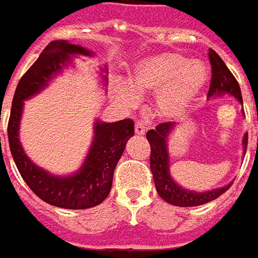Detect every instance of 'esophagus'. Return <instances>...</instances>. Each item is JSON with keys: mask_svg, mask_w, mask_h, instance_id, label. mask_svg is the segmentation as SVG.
I'll list each match as a JSON object with an SVG mask.
<instances>
[{"mask_svg": "<svg viewBox=\"0 0 258 258\" xmlns=\"http://www.w3.org/2000/svg\"><path fill=\"white\" fill-rule=\"evenodd\" d=\"M146 125H145L143 122H140V120H138V122L135 123V132H136V135H139V136H143L145 132H146Z\"/></svg>", "mask_w": 258, "mask_h": 258, "instance_id": "34e87169", "label": "esophagus"}]
</instances>
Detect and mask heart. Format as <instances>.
Returning a JSON list of instances; mask_svg holds the SVG:
<instances>
[{
	"mask_svg": "<svg viewBox=\"0 0 258 258\" xmlns=\"http://www.w3.org/2000/svg\"><path fill=\"white\" fill-rule=\"evenodd\" d=\"M208 70L200 60H188L180 53H157L136 61L127 83H115L112 90L120 105L132 108L139 95L154 94V105L161 116H184L207 84Z\"/></svg>",
	"mask_w": 258,
	"mask_h": 258,
	"instance_id": "b5f03b06",
	"label": "heart"
}]
</instances>
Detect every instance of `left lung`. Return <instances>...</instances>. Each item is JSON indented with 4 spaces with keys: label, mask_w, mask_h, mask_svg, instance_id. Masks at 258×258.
I'll list each match as a JSON object with an SVG mask.
<instances>
[{
    "label": "left lung",
    "mask_w": 258,
    "mask_h": 258,
    "mask_svg": "<svg viewBox=\"0 0 258 258\" xmlns=\"http://www.w3.org/2000/svg\"><path fill=\"white\" fill-rule=\"evenodd\" d=\"M209 61L212 66V80H211V88L208 98L215 97H223L225 94L232 95L243 105L241 91L239 83L236 81L233 74L227 69L219 54L212 49H209ZM175 131L174 122H166L156 126V129H150L146 133V138L152 147L150 153V168H152L154 185L157 194L163 200L175 205V207H198L204 205L211 201L216 200L222 194L226 192L233 182H229L227 185L221 188H214L208 191H194L188 189L185 186L180 185L174 180L170 173V153H168V136ZM243 154H246L247 149V133H244L243 140Z\"/></svg>",
    "instance_id": "8db88e82"
}]
</instances>
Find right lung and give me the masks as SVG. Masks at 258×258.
<instances>
[{
    "label": "right lung",
    "mask_w": 258,
    "mask_h": 258,
    "mask_svg": "<svg viewBox=\"0 0 258 258\" xmlns=\"http://www.w3.org/2000/svg\"><path fill=\"white\" fill-rule=\"evenodd\" d=\"M92 57L94 51L54 40L46 46L32 67L19 80L12 99L8 122V140L11 154L24 181L33 192L49 205L64 209H88L97 207L111 192L113 170L122 157L127 140L135 135V122L123 119L118 122H102L95 119L92 126L91 146L83 164L77 171L69 175L53 174L43 167L35 164L25 153L19 140L21 119L25 101L46 90L53 78L73 67L77 57ZM108 67L99 69L101 83L105 87L108 81Z\"/></svg>",
    "instance_id": "add662e5"
}]
</instances>
